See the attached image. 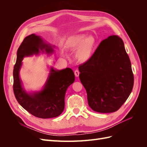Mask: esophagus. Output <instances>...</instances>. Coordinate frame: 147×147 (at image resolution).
Returning <instances> with one entry per match:
<instances>
[{
	"label": "esophagus",
	"mask_w": 147,
	"mask_h": 147,
	"mask_svg": "<svg viewBox=\"0 0 147 147\" xmlns=\"http://www.w3.org/2000/svg\"><path fill=\"white\" fill-rule=\"evenodd\" d=\"M74 74H75V77H78L79 76V74H80V72L78 70H75V72H74Z\"/></svg>",
	"instance_id": "34e87169"
}]
</instances>
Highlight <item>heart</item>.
I'll return each instance as SVG.
<instances>
[{"instance_id": "obj_1", "label": "heart", "mask_w": 147, "mask_h": 147, "mask_svg": "<svg viewBox=\"0 0 147 147\" xmlns=\"http://www.w3.org/2000/svg\"><path fill=\"white\" fill-rule=\"evenodd\" d=\"M94 45V40L91 37L84 35H78L74 36L69 40L68 47L72 49H77L76 57L80 61H86L90 58L92 49Z\"/></svg>"}]
</instances>
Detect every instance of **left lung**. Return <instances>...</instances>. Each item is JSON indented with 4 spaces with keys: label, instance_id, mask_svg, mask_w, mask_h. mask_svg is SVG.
Wrapping results in <instances>:
<instances>
[{
    "label": "left lung",
    "instance_id": "left-lung-1",
    "mask_svg": "<svg viewBox=\"0 0 147 147\" xmlns=\"http://www.w3.org/2000/svg\"><path fill=\"white\" fill-rule=\"evenodd\" d=\"M78 69L88 105L95 112H116L132 90L131 63L123 40L117 35L102 40L94 54Z\"/></svg>",
    "mask_w": 147,
    "mask_h": 147
}]
</instances>
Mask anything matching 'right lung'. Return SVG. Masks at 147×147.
Masks as SVG:
<instances>
[{
    "instance_id": "obj_1",
    "label": "right lung",
    "mask_w": 147,
    "mask_h": 147,
    "mask_svg": "<svg viewBox=\"0 0 147 147\" xmlns=\"http://www.w3.org/2000/svg\"><path fill=\"white\" fill-rule=\"evenodd\" d=\"M54 46L45 42L34 34L26 37L17 51L16 64L13 69V91L18 103L34 116L40 118L58 117L64 109L65 94L68 87L75 81V75L70 68L56 70L50 68L47 82L42 90L28 92L23 87L20 77L22 61L24 57L38 55L41 52L50 55Z\"/></svg>"
}]
</instances>
